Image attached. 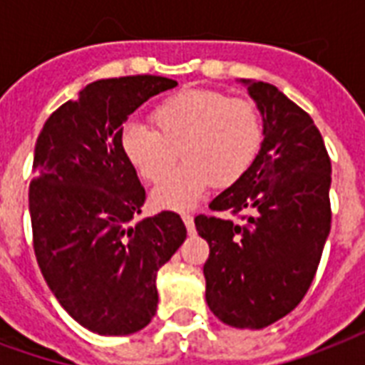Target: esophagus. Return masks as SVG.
I'll use <instances>...</instances> for the list:
<instances>
[{
  "instance_id": "34e87169",
  "label": "esophagus",
  "mask_w": 365,
  "mask_h": 365,
  "mask_svg": "<svg viewBox=\"0 0 365 365\" xmlns=\"http://www.w3.org/2000/svg\"><path fill=\"white\" fill-rule=\"evenodd\" d=\"M182 221H185L186 225V230L190 234H194V217H192L190 213H185L182 215Z\"/></svg>"
}]
</instances>
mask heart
<instances>
[{"mask_svg": "<svg viewBox=\"0 0 365 365\" xmlns=\"http://www.w3.org/2000/svg\"><path fill=\"white\" fill-rule=\"evenodd\" d=\"M152 123L127 121L121 150L143 179L160 182L178 152L185 165L158 186V207L186 209L209 186L228 188L244 179L261 150L262 120L253 103L213 89H182L152 110Z\"/></svg>", "mask_w": 365, "mask_h": 365, "instance_id": "1", "label": "heart"}]
</instances>
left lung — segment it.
Returning <instances> with one entry per match:
<instances>
[{
	"instance_id": "obj_1",
	"label": "left lung",
	"mask_w": 365,
	"mask_h": 365,
	"mask_svg": "<svg viewBox=\"0 0 365 365\" xmlns=\"http://www.w3.org/2000/svg\"><path fill=\"white\" fill-rule=\"evenodd\" d=\"M262 114L264 140L244 179L209 203L242 222L197 215L209 244L205 301L240 329H262L307 295L331 228V160L314 121L278 87L244 81Z\"/></svg>"
}]
</instances>
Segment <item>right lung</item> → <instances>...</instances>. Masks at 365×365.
Masks as SVG:
<instances>
[{
    "label": "right lung",
    "mask_w": 365,
    "mask_h": 365,
    "mask_svg": "<svg viewBox=\"0 0 365 365\" xmlns=\"http://www.w3.org/2000/svg\"><path fill=\"white\" fill-rule=\"evenodd\" d=\"M175 86L148 74L93 81L49 115L36 143L34 253L58 303L98 335L150 324L158 270L186 238L173 211L135 221L146 192L120 140L127 115Z\"/></svg>",
    "instance_id": "1"
}]
</instances>
